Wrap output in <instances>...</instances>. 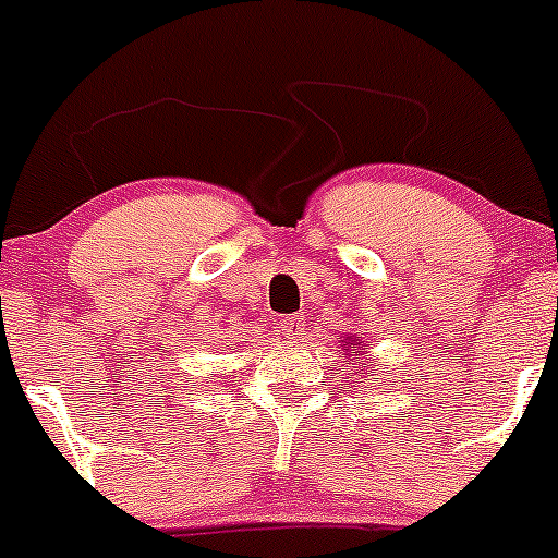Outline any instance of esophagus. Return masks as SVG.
<instances>
[{
    "instance_id": "esophagus-1",
    "label": "esophagus",
    "mask_w": 558,
    "mask_h": 558,
    "mask_svg": "<svg viewBox=\"0 0 558 558\" xmlns=\"http://www.w3.org/2000/svg\"><path fill=\"white\" fill-rule=\"evenodd\" d=\"M305 315L302 313H296V315H286V320H283V331L286 335H302V331H305Z\"/></svg>"
}]
</instances>
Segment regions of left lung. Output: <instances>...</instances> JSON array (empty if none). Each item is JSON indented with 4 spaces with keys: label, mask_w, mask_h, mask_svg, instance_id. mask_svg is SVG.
Here are the masks:
<instances>
[{
    "label": "left lung",
    "mask_w": 558,
    "mask_h": 558,
    "mask_svg": "<svg viewBox=\"0 0 558 558\" xmlns=\"http://www.w3.org/2000/svg\"><path fill=\"white\" fill-rule=\"evenodd\" d=\"M356 356H359V353H356Z\"/></svg>",
    "instance_id": "left-lung-1"
}]
</instances>
